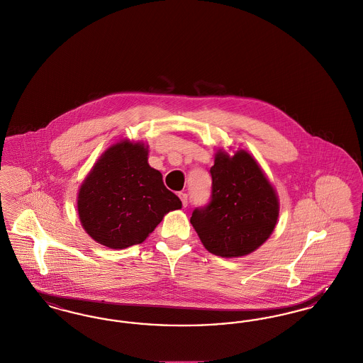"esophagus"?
Returning a JSON list of instances; mask_svg holds the SVG:
<instances>
[{
    "label": "esophagus",
    "mask_w": 363,
    "mask_h": 363,
    "mask_svg": "<svg viewBox=\"0 0 363 363\" xmlns=\"http://www.w3.org/2000/svg\"><path fill=\"white\" fill-rule=\"evenodd\" d=\"M179 198H180V201H182V205L187 206V203H189V196H187V194H184V192H180L179 194Z\"/></svg>",
    "instance_id": "1"
}]
</instances>
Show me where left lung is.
Returning a JSON list of instances; mask_svg holds the SVG:
<instances>
[{"label":"left lung","instance_id":"left-lung-1","mask_svg":"<svg viewBox=\"0 0 363 363\" xmlns=\"http://www.w3.org/2000/svg\"><path fill=\"white\" fill-rule=\"evenodd\" d=\"M211 202L195 208L191 223L203 247L221 257L256 251L272 235L279 217L278 194L251 153L220 149L210 168Z\"/></svg>","mask_w":363,"mask_h":363}]
</instances>
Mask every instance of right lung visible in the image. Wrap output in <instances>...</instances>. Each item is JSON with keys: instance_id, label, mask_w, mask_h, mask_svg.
Listing matches in <instances>:
<instances>
[{"instance_id": "add662e5", "label": "right lung", "mask_w": 363, "mask_h": 363, "mask_svg": "<svg viewBox=\"0 0 363 363\" xmlns=\"http://www.w3.org/2000/svg\"><path fill=\"white\" fill-rule=\"evenodd\" d=\"M149 146L121 140L99 157L77 194L84 230L111 250L143 242L164 216L182 208L162 174L147 162Z\"/></svg>"}]
</instances>
